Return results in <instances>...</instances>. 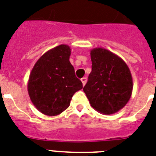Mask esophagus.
Instances as JSON below:
<instances>
[{"mask_svg": "<svg viewBox=\"0 0 156 156\" xmlns=\"http://www.w3.org/2000/svg\"><path fill=\"white\" fill-rule=\"evenodd\" d=\"M81 81H82V83H83V85L84 86V85H85V84H86V83H87V78H86V77H83V78L81 79Z\"/></svg>", "mask_w": 156, "mask_h": 156, "instance_id": "obj_1", "label": "esophagus"}]
</instances>
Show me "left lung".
Instances as JSON below:
<instances>
[{"label": "left lung", "mask_w": 156, "mask_h": 156, "mask_svg": "<svg viewBox=\"0 0 156 156\" xmlns=\"http://www.w3.org/2000/svg\"><path fill=\"white\" fill-rule=\"evenodd\" d=\"M91 72L83 91L91 106L102 115H112L125 106L133 92V78L124 60L108 50H91Z\"/></svg>", "instance_id": "1"}]
</instances>
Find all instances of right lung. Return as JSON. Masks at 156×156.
<instances>
[{
    "mask_svg": "<svg viewBox=\"0 0 156 156\" xmlns=\"http://www.w3.org/2000/svg\"><path fill=\"white\" fill-rule=\"evenodd\" d=\"M71 49L61 44L44 53L35 63L28 82L32 103L43 115H58L69 106L73 94L83 88L69 61Z\"/></svg>",
    "mask_w": 156,
    "mask_h": 156,
    "instance_id": "1",
    "label": "right lung"
}]
</instances>
